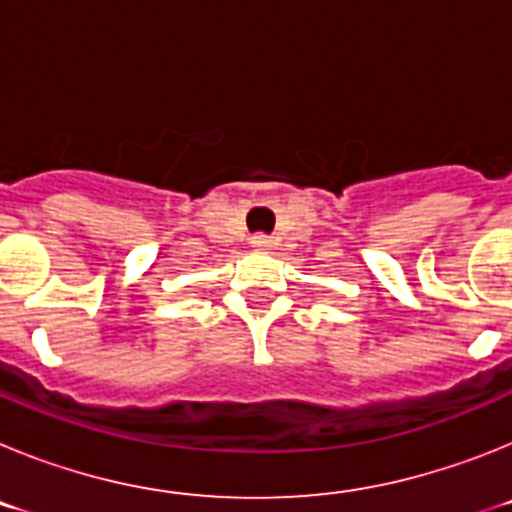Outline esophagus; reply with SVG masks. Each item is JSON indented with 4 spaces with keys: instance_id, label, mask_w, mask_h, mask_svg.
Wrapping results in <instances>:
<instances>
[{
    "instance_id": "esophagus-1",
    "label": "esophagus",
    "mask_w": 512,
    "mask_h": 512,
    "mask_svg": "<svg viewBox=\"0 0 512 512\" xmlns=\"http://www.w3.org/2000/svg\"><path fill=\"white\" fill-rule=\"evenodd\" d=\"M251 246L256 248V251H269V248H271V238H266V235H253Z\"/></svg>"
}]
</instances>
